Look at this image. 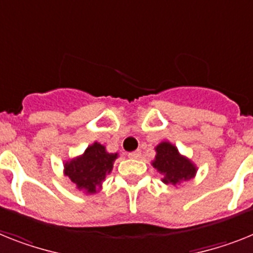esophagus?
<instances>
[{
    "mask_svg": "<svg viewBox=\"0 0 253 253\" xmlns=\"http://www.w3.org/2000/svg\"><path fill=\"white\" fill-rule=\"evenodd\" d=\"M141 157V152L140 150H135L132 153H128V158L131 159H139Z\"/></svg>",
    "mask_w": 253,
    "mask_h": 253,
    "instance_id": "esophagus-1",
    "label": "esophagus"
}]
</instances>
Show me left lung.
Returning a JSON list of instances; mask_svg holds the SVG:
<instances>
[{"instance_id": "8db88e82", "label": "left lung", "mask_w": 253, "mask_h": 253, "mask_svg": "<svg viewBox=\"0 0 253 253\" xmlns=\"http://www.w3.org/2000/svg\"><path fill=\"white\" fill-rule=\"evenodd\" d=\"M154 150L156 157L152 161V166L162 176L163 184L179 186L197 175V165L186 156H182L172 143L167 140L161 141Z\"/></svg>"}]
</instances>
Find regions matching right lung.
Segmentation results:
<instances>
[{
  "mask_svg": "<svg viewBox=\"0 0 253 253\" xmlns=\"http://www.w3.org/2000/svg\"><path fill=\"white\" fill-rule=\"evenodd\" d=\"M118 153H109L103 144L94 141L80 156L64 161V175L76 189L86 195L96 194L103 188V181L113 169Z\"/></svg>",
  "mask_w": 253,
  "mask_h": 253,
  "instance_id": "add662e5",
  "label": "right lung"
}]
</instances>
